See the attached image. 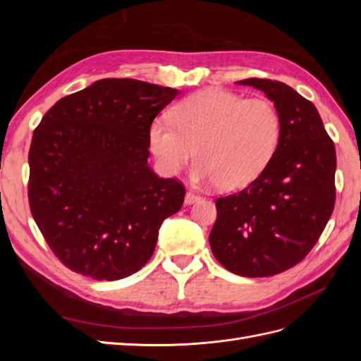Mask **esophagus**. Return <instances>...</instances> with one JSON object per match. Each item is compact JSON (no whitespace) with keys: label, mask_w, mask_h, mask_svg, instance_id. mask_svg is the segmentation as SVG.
Segmentation results:
<instances>
[{"label":"esophagus","mask_w":361,"mask_h":361,"mask_svg":"<svg viewBox=\"0 0 361 361\" xmlns=\"http://www.w3.org/2000/svg\"><path fill=\"white\" fill-rule=\"evenodd\" d=\"M197 200H200V195L199 194H195L192 191H187V194H185V203H187V204L195 203Z\"/></svg>","instance_id":"34e87169"}]
</instances>
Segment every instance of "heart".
I'll return each mask as SVG.
<instances>
[{
    "label": "heart",
    "instance_id": "obj_1",
    "mask_svg": "<svg viewBox=\"0 0 361 361\" xmlns=\"http://www.w3.org/2000/svg\"><path fill=\"white\" fill-rule=\"evenodd\" d=\"M280 135V113L271 101L206 89L174 106L173 122L157 118L149 130V143L166 173L176 174L187 167L195 150L199 164L194 180L235 190L264 171Z\"/></svg>",
    "mask_w": 361,
    "mask_h": 361
}]
</instances>
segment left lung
<instances>
[{"label":"left lung","instance_id":"left-lung-1","mask_svg":"<svg viewBox=\"0 0 361 361\" xmlns=\"http://www.w3.org/2000/svg\"><path fill=\"white\" fill-rule=\"evenodd\" d=\"M281 118L276 154L248 187L218 197L209 235L215 259L233 274L269 277L309 255L336 202V149L316 106L280 81L248 78Z\"/></svg>","mask_w":361,"mask_h":361}]
</instances>
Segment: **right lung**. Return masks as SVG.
<instances>
[{
  "instance_id": "1",
  "label": "right lung",
  "mask_w": 361,
  "mask_h": 361,
  "mask_svg": "<svg viewBox=\"0 0 361 361\" xmlns=\"http://www.w3.org/2000/svg\"><path fill=\"white\" fill-rule=\"evenodd\" d=\"M178 90L105 78L42 117L28 152V203L52 253L73 272L120 280L143 268L185 197L147 166L149 130Z\"/></svg>"
}]
</instances>
